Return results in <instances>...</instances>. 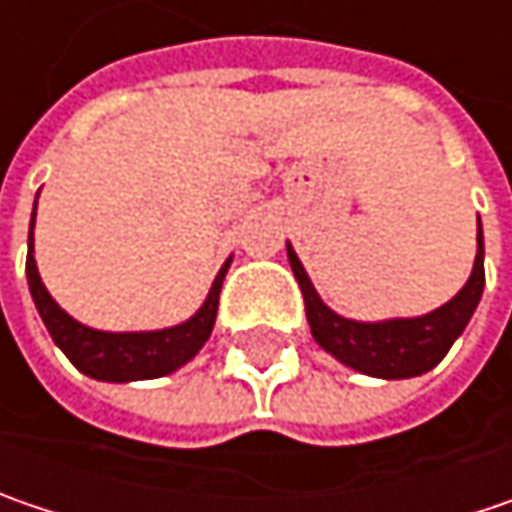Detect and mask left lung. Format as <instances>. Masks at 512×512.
Listing matches in <instances>:
<instances>
[{"label": "left lung", "mask_w": 512, "mask_h": 512, "mask_svg": "<svg viewBox=\"0 0 512 512\" xmlns=\"http://www.w3.org/2000/svg\"><path fill=\"white\" fill-rule=\"evenodd\" d=\"M478 252L472 272L455 298L437 307L426 316L382 318V321H356L330 310L316 286L310 281L304 263L298 260L292 243H286V257L292 275L301 286L310 333L321 350L339 359L345 368L376 379H411V376L432 371L437 362L449 353L455 339L464 333L469 318L475 313L481 292H484V228L478 220Z\"/></svg>", "instance_id": "8db88e82"}]
</instances>
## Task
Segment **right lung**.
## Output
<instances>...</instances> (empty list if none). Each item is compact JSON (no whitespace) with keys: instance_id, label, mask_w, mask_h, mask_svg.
<instances>
[{"instance_id":"add662e5","label":"right lung","mask_w":512,"mask_h":512,"mask_svg":"<svg viewBox=\"0 0 512 512\" xmlns=\"http://www.w3.org/2000/svg\"><path fill=\"white\" fill-rule=\"evenodd\" d=\"M34 220H37V199H34V214H31V226H28V257H25L28 289L37 304V313L46 324L48 336L69 356V362L80 374L92 376L98 382L159 379V376L173 374L182 365H188L208 342L214 321H217L220 289L226 281L231 257L220 266L202 307L191 318H185L173 327H162V330H121V333L95 330V327L80 324L77 318L69 316L43 284L37 260H34Z\"/></svg>"}]
</instances>
